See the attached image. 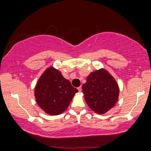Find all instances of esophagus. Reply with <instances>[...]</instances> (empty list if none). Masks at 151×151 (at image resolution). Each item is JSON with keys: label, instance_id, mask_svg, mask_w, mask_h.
Masks as SVG:
<instances>
[{"label": "esophagus", "instance_id": "esophagus-1", "mask_svg": "<svg viewBox=\"0 0 151 151\" xmlns=\"http://www.w3.org/2000/svg\"><path fill=\"white\" fill-rule=\"evenodd\" d=\"M77 89H78V91L79 92H81V90H82V87H81V86H79V87H78V88H77Z\"/></svg>", "mask_w": 151, "mask_h": 151}]
</instances>
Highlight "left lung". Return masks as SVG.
Wrapping results in <instances>:
<instances>
[{
  "instance_id": "1",
  "label": "left lung",
  "mask_w": 151,
  "mask_h": 151,
  "mask_svg": "<svg viewBox=\"0 0 151 151\" xmlns=\"http://www.w3.org/2000/svg\"><path fill=\"white\" fill-rule=\"evenodd\" d=\"M82 89L88 106L99 114L106 113L118 101V84L113 76L104 68L90 73Z\"/></svg>"
}]
</instances>
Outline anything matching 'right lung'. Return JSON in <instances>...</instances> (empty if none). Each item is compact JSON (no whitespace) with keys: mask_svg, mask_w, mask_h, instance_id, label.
Masks as SVG:
<instances>
[{"mask_svg":"<svg viewBox=\"0 0 151 151\" xmlns=\"http://www.w3.org/2000/svg\"><path fill=\"white\" fill-rule=\"evenodd\" d=\"M78 90L53 66L46 69L35 86V96L40 109L50 115L65 112Z\"/></svg>","mask_w":151,"mask_h":151,"instance_id":"add662e5","label":"right lung"}]
</instances>
